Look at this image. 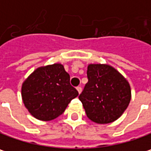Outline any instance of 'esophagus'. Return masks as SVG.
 <instances>
[{
	"label": "esophagus",
	"instance_id": "1",
	"mask_svg": "<svg viewBox=\"0 0 151 151\" xmlns=\"http://www.w3.org/2000/svg\"><path fill=\"white\" fill-rule=\"evenodd\" d=\"M76 89H77V91H78V93H81V91H82V89H81V87H77V88H76Z\"/></svg>",
	"mask_w": 151,
	"mask_h": 151
}]
</instances>
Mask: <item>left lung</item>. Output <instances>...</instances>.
<instances>
[{
  "label": "left lung",
  "instance_id": "left-lung-1",
  "mask_svg": "<svg viewBox=\"0 0 151 151\" xmlns=\"http://www.w3.org/2000/svg\"><path fill=\"white\" fill-rule=\"evenodd\" d=\"M88 79L79 95L88 118L97 124H109L126 110L132 98L128 81L109 64L90 63Z\"/></svg>",
  "mask_w": 151,
  "mask_h": 151
}]
</instances>
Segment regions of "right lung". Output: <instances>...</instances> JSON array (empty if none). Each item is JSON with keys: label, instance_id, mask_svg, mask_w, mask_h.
<instances>
[{"label": "right lung", "instance_id": "right-lung-1", "mask_svg": "<svg viewBox=\"0 0 151 151\" xmlns=\"http://www.w3.org/2000/svg\"><path fill=\"white\" fill-rule=\"evenodd\" d=\"M70 78L61 63L36 69L21 87L22 101L28 112L42 121L58 118L79 94L70 85Z\"/></svg>", "mask_w": 151, "mask_h": 151}]
</instances>
